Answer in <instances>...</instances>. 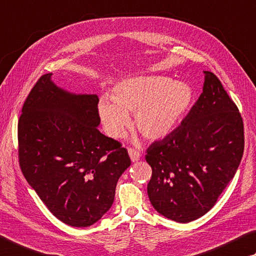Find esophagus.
Listing matches in <instances>:
<instances>
[{
	"label": "esophagus",
	"instance_id": "esophagus-1",
	"mask_svg": "<svg viewBox=\"0 0 256 256\" xmlns=\"http://www.w3.org/2000/svg\"><path fill=\"white\" fill-rule=\"evenodd\" d=\"M128 156H130V158H131L132 162H136V161L140 160L141 153L138 152V151H136V150H134V148H128Z\"/></svg>",
	"mask_w": 256,
	"mask_h": 256
}]
</instances>
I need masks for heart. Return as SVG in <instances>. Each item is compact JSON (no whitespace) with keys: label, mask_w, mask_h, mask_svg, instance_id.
<instances>
[{"label":"heart","mask_w":256,"mask_h":256,"mask_svg":"<svg viewBox=\"0 0 256 256\" xmlns=\"http://www.w3.org/2000/svg\"><path fill=\"white\" fill-rule=\"evenodd\" d=\"M192 103L188 84L166 76H144L116 84L112 100L104 97L97 110L110 138L123 136L131 124L128 114L136 113V126L142 136L161 140L174 131Z\"/></svg>","instance_id":"heart-1"}]
</instances>
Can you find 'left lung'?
Returning a JSON list of instances; mask_svg holds the SVG:
<instances>
[{
    "label": "left lung",
    "instance_id": "left-lung-1",
    "mask_svg": "<svg viewBox=\"0 0 256 256\" xmlns=\"http://www.w3.org/2000/svg\"><path fill=\"white\" fill-rule=\"evenodd\" d=\"M202 92L180 126L152 143L146 160L153 208L168 220L189 222L205 215L234 178L244 151L238 106L220 80L205 70Z\"/></svg>",
    "mask_w": 256,
    "mask_h": 256
}]
</instances>
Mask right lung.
<instances>
[{"mask_svg": "<svg viewBox=\"0 0 256 256\" xmlns=\"http://www.w3.org/2000/svg\"><path fill=\"white\" fill-rule=\"evenodd\" d=\"M41 76L18 124V161L41 200L64 224L88 227L112 207L126 148L98 131V96L58 87Z\"/></svg>", "mask_w": 256, "mask_h": 256, "instance_id": "obj_1", "label": "right lung"}]
</instances>
